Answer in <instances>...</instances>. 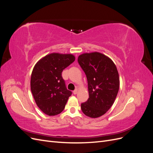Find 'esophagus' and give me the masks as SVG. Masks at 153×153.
<instances>
[{
	"label": "esophagus",
	"mask_w": 153,
	"mask_h": 153,
	"mask_svg": "<svg viewBox=\"0 0 153 153\" xmlns=\"http://www.w3.org/2000/svg\"><path fill=\"white\" fill-rule=\"evenodd\" d=\"M73 92V94H77V92H78V89H75V90Z\"/></svg>",
	"instance_id": "obj_1"
}]
</instances>
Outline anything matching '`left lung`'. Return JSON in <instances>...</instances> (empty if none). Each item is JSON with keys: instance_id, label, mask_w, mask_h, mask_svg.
<instances>
[{"instance_id": "left-lung-1", "label": "left lung", "mask_w": 153, "mask_h": 153, "mask_svg": "<svg viewBox=\"0 0 153 153\" xmlns=\"http://www.w3.org/2000/svg\"><path fill=\"white\" fill-rule=\"evenodd\" d=\"M78 62L85 72L89 98L81 104L83 113L91 118L104 115L114 104L119 89V76L112 60L100 52L84 53Z\"/></svg>"}]
</instances>
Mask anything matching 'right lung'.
Listing matches in <instances>:
<instances>
[{"label": "right lung", "instance_id": "1", "mask_svg": "<svg viewBox=\"0 0 153 153\" xmlns=\"http://www.w3.org/2000/svg\"><path fill=\"white\" fill-rule=\"evenodd\" d=\"M75 60L71 53H52L37 62L30 78V89L36 105L49 116L61 113L72 92L62 76L64 69Z\"/></svg>", "mask_w": 153, "mask_h": 153}]
</instances>
